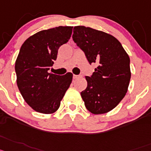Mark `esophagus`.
Returning a JSON list of instances; mask_svg holds the SVG:
<instances>
[{
	"label": "esophagus",
	"instance_id": "34e87169",
	"mask_svg": "<svg viewBox=\"0 0 151 151\" xmlns=\"http://www.w3.org/2000/svg\"><path fill=\"white\" fill-rule=\"evenodd\" d=\"M73 77H74V79H77V78H78V77H81V75H75V74H74V76H73Z\"/></svg>",
	"mask_w": 151,
	"mask_h": 151
}]
</instances>
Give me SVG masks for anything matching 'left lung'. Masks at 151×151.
I'll return each mask as SVG.
<instances>
[{"mask_svg":"<svg viewBox=\"0 0 151 151\" xmlns=\"http://www.w3.org/2000/svg\"><path fill=\"white\" fill-rule=\"evenodd\" d=\"M72 38L90 65H98L91 76L85 77L87 86L81 93L85 106L96 115L109 112L128 90L131 79L128 54L114 36L90 27H74Z\"/></svg>","mask_w":151,"mask_h":151,"instance_id":"left-lung-1","label":"left lung"}]
</instances>
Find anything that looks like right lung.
<instances>
[{"mask_svg": "<svg viewBox=\"0 0 151 151\" xmlns=\"http://www.w3.org/2000/svg\"><path fill=\"white\" fill-rule=\"evenodd\" d=\"M73 27L42 30L24 42L15 63L17 83L27 104L38 112L51 114L59 108L73 74L48 73L61 45L68 42Z\"/></svg>", "mask_w": 151, "mask_h": 151, "instance_id": "add662e5", "label": "right lung"}]
</instances>
